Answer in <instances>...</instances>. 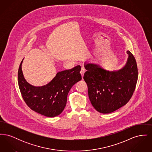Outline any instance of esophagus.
<instances>
[{
  "instance_id": "1",
  "label": "esophagus",
  "mask_w": 152,
  "mask_h": 152,
  "mask_svg": "<svg viewBox=\"0 0 152 152\" xmlns=\"http://www.w3.org/2000/svg\"><path fill=\"white\" fill-rule=\"evenodd\" d=\"M85 72H86V69H85V68H83V67H82V68H81V71H80V74H81L82 77H83L84 74V73Z\"/></svg>"
}]
</instances>
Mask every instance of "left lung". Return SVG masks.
Returning a JSON list of instances; mask_svg holds the SVG:
<instances>
[{"label": "left lung", "mask_w": 152, "mask_h": 152, "mask_svg": "<svg viewBox=\"0 0 152 152\" xmlns=\"http://www.w3.org/2000/svg\"><path fill=\"white\" fill-rule=\"evenodd\" d=\"M125 65L117 71H109L99 65L85 64L87 71L84 80L88 96L94 109L101 113H110L125 105L130 100L138 79L136 59L130 51Z\"/></svg>", "instance_id": "left-lung-1"}]
</instances>
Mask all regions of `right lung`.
Returning a JSON list of instances; mask_svg holds the SVG:
<instances>
[{
	"mask_svg": "<svg viewBox=\"0 0 152 152\" xmlns=\"http://www.w3.org/2000/svg\"><path fill=\"white\" fill-rule=\"evenodd\" d=\"M23 60L19 65L18 78L24 101L29 108L42 115L49 117L59 115L65 108L71 88L82 79L80 65L58 72L45 86L34 87L27 83L23 76Z\"/></svg>",
	"mask_w": 152,
	"mask_h": 152,
	"instance_id": "obj_1",
	"label": "right lung"
}]
</instances>
